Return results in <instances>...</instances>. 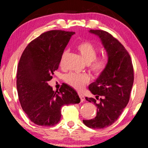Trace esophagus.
I'll use <instances>...</instances> for the list:
<instances>
[{"mask_svg":"<svg viewBox=\"0 0 148 148\" xmlns=\"http://www.w3.org/2000/svg\"><path fill=\"white\" fill-rule=\"evenodd\" d=\"M78 94H79V98L81 99V102H84V101H85V97H84V95L82 94H80V93H79Z\"/></svg>","mask_w":148,"mask_h":148,"instance_id":"obj_1","label":"esophagus"}]
</instances>
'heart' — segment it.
Segmentation results:
<instances>
[{
    "instance_id": "b5f03b06",
    "label": "heart",
    "mask_w": 148,
    "mask_h": 148,
    "mask_svg": "<svg viewBox=\"0 0 148 148\" xmlns=\"http://www.w3.org/2000/svg\"><path fill=\"white\" fill-rule=\"evenodd\" d=\"M78 51L85 61L88 63V68L96 75H100L104 73L108 66V59L104 56L97 57L98 50L90 41L81 42L77 46ZM67 50H64L60 60V66H62ZM64 81L69 86L77 90H82L90 81V77L87 74H77L70 73L64 76Z\"/></svg>"
}]
</instances>
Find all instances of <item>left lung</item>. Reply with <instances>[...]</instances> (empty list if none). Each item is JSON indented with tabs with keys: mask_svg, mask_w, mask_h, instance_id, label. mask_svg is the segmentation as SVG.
Wrapping results in <instances>:
<instances>
[{
	"mask_svg": "<svg viewBox=\"0 0 148 148\" xmlns=\"http://www.w3.org/2000/svg\"><path fill=\"white\" fill-rule=\"evenodd\" d=\"M99 36L108 54V66L89 90L96 98H86L97 107L96 116L84 120L87 127L103 129L116 121L128 104L134 81V71L131 56L122 44L108 32L90 29Z\"/></svg>",
	"mask_w": 148,
	"mask_h": 148,
	"instance_id": "left-lung-1",
	"label": "left lung"
}]
</instances>
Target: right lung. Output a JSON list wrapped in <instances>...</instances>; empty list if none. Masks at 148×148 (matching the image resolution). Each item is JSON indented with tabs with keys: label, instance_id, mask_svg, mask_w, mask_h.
I'll list each match as a JSON object with an SVG mask.
<instances>
[{
	"label": "right lung",
	"instance_id": "obj_1",
	"mask_svg": "<svg viewBox=\"0 0 148 148\" xmlns=\"http://www.w3.org/2000/svg\"><path fill=\"white\" fill-rule=\"evenodd\" d=\"M73 32L50 30L25 48L17 66V90L21 108L29 120L44 127L54 126L61 118V108L78 104L76 91L62 84L56 92L48 84L57 70Z\"/></svg>",
	"mask_w": 148,
	"mask_h": 148
}]
</instances>
